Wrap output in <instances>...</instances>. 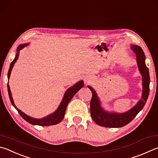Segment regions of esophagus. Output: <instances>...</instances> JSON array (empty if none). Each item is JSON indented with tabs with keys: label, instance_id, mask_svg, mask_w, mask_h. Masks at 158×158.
Wrapping results in <instances>:
<instances>
[{
	"label": "esophagus",
	"instance_id": "1",
	"mask_svg": "<svg viewBox=\"0 0 158 158\" xmlns=\"http://www.w3.org/2000/svg\"><path fill=\"white\" fill-rule=\"evenodd\" d=\"M85 81V83H86V84H89V83H90V80L86 79Z\"/></svg>",
	"mask_w": 158,
	"mask_h": 158
}]
</instances>
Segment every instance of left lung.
Here are the masks:
<instances>
[{
	"label": "left lung",
	"instance_id": "left-lung-1",
	"mask_svg": "<svg viewBox=\"0 0 158 158\" xmlns=\"http://www.w3.org/2000/svg\"><path fill=\"white\" fill-rule=\"evenodd\" d=\"M131 50L136 54L137 67L142 79V98L137 104L130 110L120 113L114 111H108L102 106L101 101L95 90L90 85L88 88L93 94L90 101V114L93 121L101 127L108 128H119L124 127L133 120L140 110H142L147 102L149 94L150 77L149 71L145 64V54L142 48L137 45H131Z\"/></svg>",
	"mask_w": 158,
	"mask_h": 158
}]
</instances>
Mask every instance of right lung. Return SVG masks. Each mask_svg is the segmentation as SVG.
I'll return each mask as SVG.
<instances>
[{
  "mask_svg": "<svg viewBox=\"0 0 158 158\" xmlns=\"http://www.w3.org/2000/svg\"><path fill=\"white\" fill-rule=\"evenodd\" d=\"M28 45H29V44H21L20 45H19L18 48H17L15 58H14V59L13 60V61L11 63L10 69H9V71H8V74H7L8 79H10L11 72V70H12L13 66L14 65V64H15L17 60H18V59H19L20 50L23 49L25 47H26ZM84 86V83L82 81V80H81V81H79L77 83H76V84L73 85V86L70 87L65 92L64 97H63L61 102V103H60L59 107L57 108L56 110L54 111L53 113H52V114H49V115H48L45 117H44V118H41V119L34 118V117H31L29 115H27V114L24 113L23 112L21 111V110H19V109L16 106L15 104H14L12 96H11V93L10 90V85L8 84H7V90H8V94H9L11 104H12L13 106L16 109L17 111H18L19 113L20 114V115H21L23 118L25 120V121L32 125H38V126H42V127H48V126L57 124H59L60 122L62 121V119H64V117L65 113V110H66V107L68 104V103L70 102V101L72 99V98H73L74 94H75L77 92L80 90V89Z\"/></svg>",
  "mask_w": 158,
  "mask_h": 158,
  "instance_id": "1",
  "label": "right lung"
}]
</instances>
